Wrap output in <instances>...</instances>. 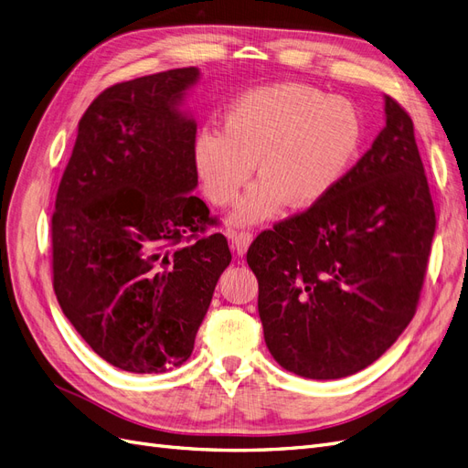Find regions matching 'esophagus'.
<instances>
[{
  "mask_svg": "<svg viewBox=\"0 0 468 468\" xmlns=\"http://www.w3.org/2000/svg\"><path fill=\"white\" fill-rule=\"evenodd\" d=\"M226 236L230 238L232 250L238 253V256H244V253L250 248V244H251V239H253V234L250 230H232V229H229V230H226Z\"/></svg>",
  "mask_w": 468,
  "mask_h": 468,
  "instance_id": "esophagus-1",
  "label": "esophagus"
}]
</instances>
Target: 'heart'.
<instances>
[{
	"label": "heart",
	"mask_w": 468,
	"mask_h": 468,
	"mask_svg": "<svg viewBox=\"0 0 468 468\" xmlns=\"http://www.w3.org/2000/svg\"><path fill=\"white\" fill-rule=\"evenodd\" d=\"M365 124L344 97L304 83H277L239 95L226 109L222 131L203 129L193 162L210 203L236 201L256 162L258 183L239 201L234 218L256 224L289 210L320 205L356 164Z\"/></svg>",
	"instance_id": "heart-1"
}]
</instances>
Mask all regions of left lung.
Here are the masks:
<instances>
[{
    "label": "left lung",
    "mask_w": 468,
    "mask_h": 468,
    "mask_svg": "<svg viewBox=\"0 0 468 468\" xmlns=\"http://www.w3.org/2000/svg\"><path fill=\"white\" fill-rule=\"evenodd\" d=\"M325 199L263 230L248 250L273 359L328 380L375 363L414 318L435 210L406 109Z\"/></svg>",
    "instance_id": "8db88e82"
}]
</instances>
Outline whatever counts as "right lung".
<instances>
[{"mask_svg":"<svg viewBox=\"0 0 468 468\" xmlns=\"http://www.w3.org/2000/svg\"><path fill=\"white\" fill-rule=\"evenodd\" d=\"M199 78L177 68L115 83L78 122L50 220L52 287L64 316L117 369L186 363L217 281L226 238L197 187V124L177 111Z\"/></svg>","mask_w":468,"mask_h":468,"instance_id":"add662e5","label":"right lung"}]
</instances>
